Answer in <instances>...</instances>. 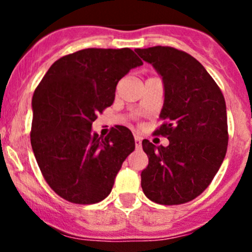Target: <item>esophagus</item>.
<instances>
[{
  "instance_id": "esophagus-1",
  "label": "esophagus",
  "mask_w": 252,
  "mask_h": 252,
  "mask_svg": "<svg viewBox=\"0 0 252 252\" xmlns=\"http://www.w3.org/2000/svg\"><path fill=\"white\" fill-rule=\"evenodd\" d=\"M134 140H135V147L136 149H140L141 147V136H139V135H135V138H134Z\"/></svg>"
}]
</instances>
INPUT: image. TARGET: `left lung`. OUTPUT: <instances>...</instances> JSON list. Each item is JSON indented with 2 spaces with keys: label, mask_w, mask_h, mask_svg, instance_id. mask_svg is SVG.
Instances as JSON below:
<instances>
[{
  "label": "left lung",
  "mask_w": 252,
  "mask_h": 252,
  "mask_svg": "<svg viewBox=\"0 0 252 252\" xmlns=\"http://www.w3.org/2000/svg\"><path fill=\"white\" fill-rule=\"evenodd\" d=\"M135 52L151 63L163 80L162 124L155 134L169 140L166 147L142 140L149 157L141 172L142 191L156 204H185L211 184L224 159V96L204 65L184 51L154 46Z\"/></svg>",
  "instance_id": "obj_1"
}]
</instances>
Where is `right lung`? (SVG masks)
Masks as SVG:
<instances>
[{"mask_svg":"<svg viewBox=\"0 0 252 252\" xmlns=\"http://www.w3.org/2000/svg\"><path fill=\"white\" fill-rule=\"evenodd\" d=\"M141 64L130 48H85L56 61L35 89L30 142L45 180L62 199L90 205L110 195L135 141L126 126L101 138L91 126L113 103L118 81Z\"/></svg>","mask_w":252,"mask_h":252,"instance_id":"right-lung-1","label":"right lung"}]
</instances>
